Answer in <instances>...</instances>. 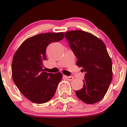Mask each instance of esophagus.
Listing matches in <instances>:
<instances>
[{"label":"esophagus","mask_w":127,"mask_h":127,"mask_svg":"<svg viewBox=\"0 0 127 127\" xmlns=\"http://www.w3.org/2000/svg\"><path fill=\"white\" fill-rule=\"evenodd\" d=\"M64 77L66 78V79H67L68 80H70V81H71V80H72L73 79H74V77L71 76H67V75H64Z\"/></svg>","instance_id":"obj_1"}]
</instances>
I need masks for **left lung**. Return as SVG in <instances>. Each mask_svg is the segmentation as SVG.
<instances>
[{
	"mask_svg": "<svg viewBox=\"0 0 127 127\" xmlns=\"http://www.w3.org/2000/svg\"><path fill=\"white\" fill-rule=\"evenodd\" d=\"M65 37L77 58L76 65L86 72L84 86L75 91L77 96L87 104L99 101L107 93L112 79V60L104 43L81 30L66 32Z\"/></svg>",
	"mask_w": 127,
	"mask_h": 127,
	"instance_id": "left-lung-1",
	"label": "left lung"
}]
</instances>
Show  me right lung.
Listing matches in <instances>:
<instances>
[{
  "instance_id": "right-lung-1",
  "label": "right lung",
  "mask_w": 127,
  "mask_h": 127,
  "mask_svg": "<svg viewBox=\"0 0 127 127\" xmlns=\"http://www.w3.org/2000/svg\"><path fill=\"white\" fill-rule=\"evenodd\" d=\"M64 37L63 32L31 37L21 43L14 55L11 65L13 80L21 93L32 103H47L55 93L63 74L48 73L42 67L47 60V46Z\"/></svg>"
}]
</instances>
